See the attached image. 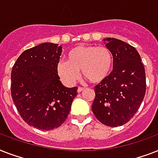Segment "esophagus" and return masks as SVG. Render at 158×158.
I'll return each instance as SVG.
<instances>
[{"label": "esophagus", "mask_w": 158, "mask_h": 158, "mask_svg": "<svg viewBox=\"0 0 158 158\" xmlns=\"http://www.w3.org/2000/svg\"><path fill=\"white\" fill-rule=\"evenodd\" d=\"M84 89V88H83V87H79V88H78V90H77V91H78V93H80V92L83 91Z\"/></svg>", "instance_id": "1"}]
</instances>
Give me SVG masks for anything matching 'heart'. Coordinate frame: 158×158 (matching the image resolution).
<instances>
[{
	"instance_id": "b5f03b06",
	"label": "heart",
	"mask_w": 158,
	"mask_h": 158,
	"mask_svg": "<svg viewBox=\"0 0 158 158\" xmlns=\"http://www.w3.org/2000/svg\"><path fill=\"white\" fill-rule=\"evenodd\" d=\"M113 55L106 47L80 45L67 53L66 61H60L56 66L57 74L68 84H74L83 76L94 84H101L107 79L112 70Z\"/></svg>"
}]
</instances>
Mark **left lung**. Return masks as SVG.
<instances>
[{
  "label": "left lung",
  "mask_w": 158,
  "mask_h": 158,
  "mask_svg": "<svg viewBox=\"0 0 158 158\" xmlns=\"http://www.w3.org/2000/svg\"><path fill=\"white\" fill-rule=\"evenodd\" d=\"M104 40L113 55V69L94 88L92 110L103 125L116 127L130 121L144 98L145 69L134 47L116 38Z\"/></svg>",
  "instance_id": "1"
}]
</instances>
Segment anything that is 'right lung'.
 <instances>
[{"label":"right lung","instance_id":"right-lung-1","mask_svg":"<svg viewBox=\"0 0 158 158\" xmlns=\"http://www.w3.org/2000/svg\"><path fill=\"white\" fill-rule=\"evenodd\" d=\"M62 47L42 43L24 51L11 70V97L21 118L38 130L56 129L65 121L78 87L65 88L56 66Z\"/></svg>","mask_w":158,"mask_h":158}]
</instances>
